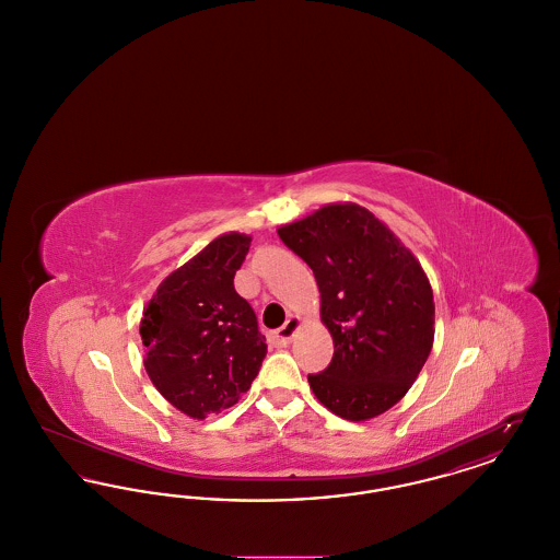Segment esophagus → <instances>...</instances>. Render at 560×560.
<instances>
[{
	"instance_id": "34e87169",
	"label": "esophagus",
	"mask_w": 560,
	"mask_h": 560,
	"mask_svg": "<svg viewBox=\"0 0 560 560\" xmlns=\"http://www.w3.org/2000/svg\"><path fill=\"white\" fill-rule=\"evenodd\" d=\"M300 327V319L298 317H290V319L283 323V327H279L275 334H272V340L277 347H288L292 342L295 331Z\"/></svg>"
}]
</instances>
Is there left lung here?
I'll use <instances>...</instances> for the list:
<instances>
[{"mask_svg": "<svg viewBox=\"0 0 560 560\" xmlns=\"http://www.w3.org/2000/svg\"><path fill=\"white\" fill-rule=\"evenodd\" d=\"M277 233L313 268L320 320L334 338L327 370L308 375L315 397L350 422L388 411L432 350L434 300L424 268L357 203L323 206Z\"/></svg>", "mask_w": 560, "mask_h": 560, "instance_id": "obj_1", "label": "left lung"}]
</instances>
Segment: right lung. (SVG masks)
<instances>
[{"label":"right lung","mask_w":560,"mask_h":560,"mask_svg":"<svg viewBox=\"0 0 560 560\" xmlns=\"http://www.w3.org/2000/svg\"><path fill=\"white\" fill-rule=\"evenodd\" d=\"M249 235L226 233L161 281L140 320L144 370L176 409L195 420L233 407L267 357V338L235 272Z\"/></svg>","instance_id":"obj_1"}]
</instances>
